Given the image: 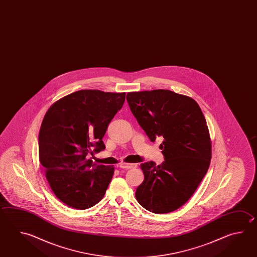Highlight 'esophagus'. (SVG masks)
Instances as JSON below:
<instances>
[{"label":"esophagus","mask_w":257,"mask_h":257,"mask_svg":"<svg viewBox=\"0 0 257 257\" xmlns=\"http://www.w3.org/2000/svg\"><path fill=\"white\" fill-rule=\"evenodd\" d=\"M137 167V164H127V163H122L120 165V168L121 169H133V168H136Z\"/></svg>","instance_id":"34e87169"}]
</instances>
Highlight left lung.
<instances>
[{"instance_id": "obj_1", "label": "left lung", "mask_w": 257, "mask_h": 257, "mask_svg": "<svg viewBox=\"0 0 257 257\" xmlns=\"http://www.w3.org/2000/svg\"><path fill=\"white\" fill-rule=\"evenodd\" d=\"M126 100L151 142L161 137L164 163L141 165L145 179L138 203L155 213H171L186 203L207 173L212 144L205 118L191 97L169 90L128 92Z\"/></svg>"}]
</instances>
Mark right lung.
<instances>
[{
    "label": "right lung",
    "mask_w": 257,
    "mask_h": 257,
    "mask_svg": "<svg viewBox=\"0 0 257 257\" xmlns=\"http://www.w3.org/2000/svg\"><path fill=\"white\" fill-rule=\"evenodd\" d=\"M125 92L81 90L54 102L39 133L40 163L56 197L79 210L99 203L114 167L93 164L91 155L105 149L102 137L122 107Z\"/></svg>",
    "instance_id": "right-lung-1"
}]
</instances>
